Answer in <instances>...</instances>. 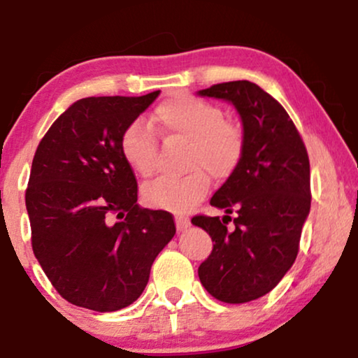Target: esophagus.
Instances as JSON below:
<instances>
[{
	"mask_svg": "<svg viewBox=\"0 0 358 358\" xmlns=\"http://www.w3.org/2000/svg\"><path fill=\"white\" fill-rule=\"evenodd\" d=\"M175 222H176V229H178L180 232L187 231V229L190 227V219H188V217H185V215H176Z\"/></svg>",
	"mask_w": 358,
	"mask_h": 358,
	"instance_id": "34e87169",
	"label": "esophagus"
}]
</instances>
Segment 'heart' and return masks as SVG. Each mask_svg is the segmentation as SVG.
I'll return each mask as SVG.
<instances>
[{"instance_id":"b5f03b06","label":"heart","mask_w":358,"mask_h":358,"mask_svg":"<svg viewBox=\"0 0 358 358\" xmlns=\"http://www.w3.org/2000/svg\"><path fill=\"white\" fill-rule=\"evenodd\" d=\"M155 119L168 136L188 141L187 162L190 171L180 178L162 176L143 190L150 207L171 212H187L200 203L210 190L212 173L227 180L236 173L245 151L244 131L234 121L224 119L219 106L192 94H175L155 109ZM122 158L141 178L156 170V138L143 121H133L119 139Z\"/></svg>"}]
</instances>
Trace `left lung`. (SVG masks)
I'll return each instance as SVG.
<instances>
[{
    "instance_id": "left-lung-1",
    "label": "left lung",
    "mask_w": 358,
    "mask_h": 358,
    "mask_svg": "<svg viewBox=\"0 0 358 358\" xmlns=\"http://www.w3.org/2000/svg\"><path fill=\"white\" fill-rule=\"evenodd\" d=\"M199 94L232 102L245 138L239 168L210 199L237 213L234 227L231 215L192 219L213 242L199 278L219 301L248 303L269 293L298 256L311 205L310 159L286 109L254 82H222Z\"/></svg>"
}]
</instances>
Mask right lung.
Returning <instances> with one entry per match:
<instances>
[{"instance_id": "obj_1", "label": "right lung", "mask_w": 358, "mask_h": 358, "mask_svg": "<svg viewBox=\"0 0 358 358\" xmlns=\"http://www.w3.org/2000/svg\"><path fill=\"white\" fill-rule=\"evenodd\" d=\"M85 97L60 114L36 148L24 202L31 248L69 303L117 311L141 296L151 264L176 227L138 202L119 139L158 97Z\"/></svg>"}]
</instances>
